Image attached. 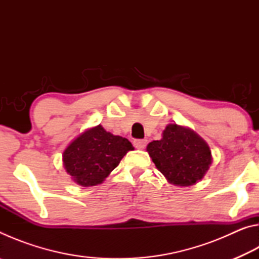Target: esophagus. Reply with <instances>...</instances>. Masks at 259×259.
Wrapping results in <instances>:
<instances>
[{"label":"esophagus","instance_id":"obj_1","mask_svg":"<svg viewBox=\"0 0 259 259\" xmlns=\"http://www.w3.org/2000/svg\"><path fill=\"white\" fill-rule=\"evenodd\" d=\"M146 144H147L146 139H136L134 142L135 147L138 148V150H143V148H145Z\"/></svg>","mask_w":259,"mask_h":259}]
</instances>
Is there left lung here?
Here are the masks:
<instances>
[{"label":"left lung","instance_id":"1","mask_svg":"<svg viewBox=\"0 0 259 259\" xmlns=\"http://www.w3.org/2000/svg\"><path fill=\"white\" fill-rule=\"evenodd\" d=\"M152 161L169 183L191 186L201 181L212 162L208 144L190 128L168 124L160 140L147 145Z\"/></svg>","mask_w":259,"mask_h":259}]
</instances>
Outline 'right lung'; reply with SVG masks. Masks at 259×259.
I'll use <instances>...</instances> for the list:
<instances>
[{
  "instance_id": "right-lung-1",
  "label": "right lung",
  "mask_w": 259,
  "mask_h": 259,
  "mask_svg": "<svg viewBox=\"0 0 259 259\" xmlns=\"http://www.w3.org/2000/svg\"><path fill=\"white\" fill-rule=\"evenodd\" d=\"M134 146L126 138L107 133L102 125L85 130L63 153V162L73 181L83 187L103 183Z\"/></svg>"
}]
</instances>
